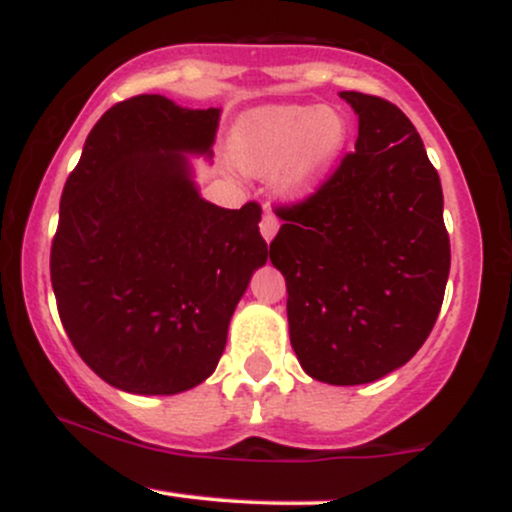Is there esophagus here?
<instances>
[{
	"label": "esophagus",
	"mask_w": 512,
	"mask_h": 512,
	"mask_svg": "<svg viewBox=\"0 0 512 512\" xmlns=\"http://www.w3.org/2000/svg\"><path fill=\"white\" fill-rule=\"evenodd\" d=\"M276 231H279V219H276L272 211H264V216H262V221H260L262 238L267 240V243H272V238L276 236Z\"/></svg>",
	"instance_id": "34e87169"
}]
</instances>
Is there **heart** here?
<instances>
[{"label":"heart","instance_id":"heart-1","mask_svg":"<svg viewBox=\"0 0 512 512\" xmlns=\"http://www.w3.org/2000/svg\"><path fill=\"white\" fill-rule=\"evenodd\" d=\"M346 120L322 105H272L243 120L233 156L252 175L279 173L281 190L305 197L325 180L346 144Z\"/></svg>","mask_w":512,"mask_h":512}]
</instances>
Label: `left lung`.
Returning a JSON list of instances; mask_svg holds the SVG:
<instances>
[{"mask_svg": "<svg viewBox=\"0 0 512 512\" xmlns=\"http://www.w3.org/2000/svg\"><path fill=\"white\" fill-rule=\"evenodd\" d=\"M356 149L308 199L279 207L269 260L286 279L291 346L310 378L363 385L431 334L450 274L443 187L409 117L342 91Z\"/></svg>", "mask_w": 512, "mask_h": 512, "instance_id": "left-lung-1", "label": "left lung"}]
</instances>
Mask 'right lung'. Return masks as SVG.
<instances>
[{"mask_svg": "<svg viewBox=\"0 0 512 512\" xmlns=\"http://www.w3.org/2000/svg\"><path fill=\"white\" fill-rule=\"evenodd\" d=\"M219 108L144 93L113 105L62 190L50 279L76 354L117 390L178 395L207 380L267 262L262 207L199 197L185 154L211 156Z\"/></svg>", "mask_w": 512, "mask_h": 512, "instance_id": "right-lung-1", "label": "right lung"}]
</instances>
